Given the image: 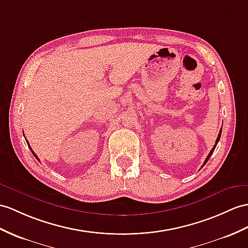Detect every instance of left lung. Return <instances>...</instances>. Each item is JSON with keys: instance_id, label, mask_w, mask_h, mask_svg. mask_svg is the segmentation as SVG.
Returning <instances> with one entry per match:
<instances>
[{"instance_id": "obj_1", "label": "left lung", "mask_w": 248, "mask_h": 248, "mask_svg": "<svg viewBox=\"0 0 248 248\" xmlns=\"http://www.w3.org/2000/svg\"><path fill=\"white\" fill-rule=\"evenodd\" d=\"M221 132H222V128L220 129V132H219V135H218V138H217V141H216V143H215V145H214V147H213V149H211L210 150V153L208 154V155H207V158L206 159H205V161H204V163H203V165H202V167L205 165V164H206V163H207V161L209 160V158H210V155H213V153H214V150H215V148H216V146H217V144H218V142L220 141V138H221Z\"/></svg>"}]
</instances>
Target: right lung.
Here are the masks:
<instances>
[{
    "instance_id": "1",
    "label": "right lung",
    "mask_w": 248,
    "mask_h": 248,
    "mask_svg": "<svg viewBox=\"0 0 248 248\" xmlns=\"http://www.w3.org/2000/svg\"><path fill=\"white\" fill-rule=\"evenodd\" d=\"M27 144H28V142H27ZM28 146H29V144H28ZM29 149H30V150H31V153H32V155H34V156H35V159H37V160H38V161H39V162H40V160H39V158H38V155H35V154H34V152H33V150H32V149H31V147H30V146H29Z\"/></svg>"
}]
</instances>
